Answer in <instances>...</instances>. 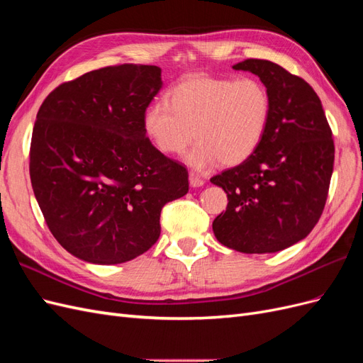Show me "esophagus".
I'll list each match as a JSON object with an SVG mask.
<instances>
[{
  "label": "esophagus",
  "mask_w": 363,
  "mask_h": 363,
  "mask_svg": "<svg viewBox=\"0 0 363 363\" xmlns=\"http://www.w3.org/2000/svg\"><path fill=\"white\" fill-rule=\"evenodd\" d=\"M189 184L192 186V188H201V186L204 184V180L200 179L196 174L191 172V174H189Z\"/></svg>",
  "instance_id": "obj_1"
}]
</instances>
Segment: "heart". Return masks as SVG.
<instances>
[{
  "label": "heart",
  "instance_id": "heart-1",
  "mask_svg": "<svg viewBox=\"0 0 363 363\" xmlns=\"http://www.w3.org/2000/svg\"><path fill=\"white\" fill-rule=\"evenodd\" d=\"M269 119L271 96L257 79L196 74L172 87L168 103L147 108L144 130L163 155H182L199 139L186 162L207 169L219 162L235 167L255 155Z\"/></svg>",
  "mask_w": 363,
  "mask_h": 363
}]
</instances>
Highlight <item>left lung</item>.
<instances>
[{"label": "left lung", "instance_id": "1", "mask_svg": "<svg viewBox=\"0 0 363 363\" xmlns=\"http://www.w3.org/2000/svg\"><path fill=\"white\" fill-rule=\"evenodd\" d=\"M233 69L267 86L271 119L255 155L211 179L228 199L213 233L247 255L277 252L309 235L324 211L335 162L332 130L321 100L300 77L260 59Z\"/></svg>", "mask_w": 363, "mask_h": 363}]
</instances>
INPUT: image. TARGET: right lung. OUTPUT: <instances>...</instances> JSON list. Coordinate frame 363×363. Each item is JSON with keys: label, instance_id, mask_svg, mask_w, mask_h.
Here are the masks:
<instances>
[{"label": "right lung", "instance_id": "right-lung-1", "mask_svg": "<svg viewBox=\"0 0 363 363\" xmlns=\"http://www.w3.org/2000/svg\"><path fill=\"white\" fill-rule=\"evenodd\" d=\"M162 69L119 65L56 87L42 103L30 148L33 192L57 242L72 256L116 265L160 236L162 207L189 191L188 171L144 130Z\"/></svg>", "mask_w": 363, "mask_h": 363}]
</instances>
